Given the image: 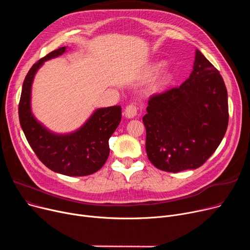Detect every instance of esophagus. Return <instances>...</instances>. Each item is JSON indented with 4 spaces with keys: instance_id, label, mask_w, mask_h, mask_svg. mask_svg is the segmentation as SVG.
Wrapping results in <instances>:
<instances>
[{
    "instance_id": "1",
    "label": "esophagus",
    "mask_w": 250,
    "mask_h": 250,
    "mask_svg": "<svg viewBox=\"0 0 250 250\" xmlns=\"http://www.w3.org/2000/svg\"><path fill=\"white\" fill-rule=\"evenodd\" d=\"M137 113H138V107L135 104H129L125 108V115L127 118L135 117L137 115Z\"/></svg>"
}]
</instances>
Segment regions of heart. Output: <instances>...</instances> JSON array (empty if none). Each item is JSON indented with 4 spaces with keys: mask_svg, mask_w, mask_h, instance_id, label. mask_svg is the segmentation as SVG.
I'll use <instances>...</instances> for the list:
<instances>
[{
    "mask_svg": "<svg viewBox=\"0 0 250 250\" xmlns=\"http://www.w3.org/2000/svg\"><path fill=\"white\" fill-rule=\"evenodd\" d=\"M168 79H169V76H168V75H163V76L161 77L160 80H159V82H158V85H161V84L166 83V82L168 81Z\"/></svg>",
    "mask_w": 250,
    "mask_h": 250,
    "instance_id": "obj_1",
    "label": "heart"
}]
</instances>
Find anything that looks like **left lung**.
Here are the masks:
<instances>
[{
    "mask_svg": "<svg viewBox=\"0 0 250 250\" xmlns=\"http://www.w3.org/2000/svg\"><path fill=\"white\" fill-rule=\"evenodd\" d=\"M228 121L224 80L196 49L188 80L149 99L143 117L148 158L167 172L199 168L219 147Z\"/></svg>",
    "mask_w": 250,
    "mask_h": 250,
    "instance_id": "8db88e82",
    "label": "left lung"
}]
</instances>
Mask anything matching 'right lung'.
I'll use <instances>...</instances> for the list:
<instances>
[{
  "label": "right lung",
  "instance_id": "1",
  "mask_svg": "<svg viewBox=\"0 0 250 250\" xmlns=\"http://www.w3.org/2000/svg\"><path fill=\"white\" fill-rule=\"evenodd\" d=\"M65 51V46L52 50L35 62L25 77L19 102V121L30 147L47 168L68 176L95 173L109 156L108 140L122 120L120 105L97 109L76 132L57 135L39 124L30 108L31 85L42 63Z\"/></svg>",
  "mask_w": 250,
  "mask_h": 250
}]
</instances>
